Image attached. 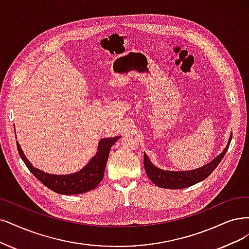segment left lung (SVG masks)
I'll return each instance as SVG.
<instances>
[{
  "label": "left lung",
  "mask_w": 249,
  "mask_h": 249,
  "mask_svg": "<svg viewBox=\"0 0 249 249\" xmlns=\"http://www.w3.org/2000/svg\"><path fill=\"white\" fill-rule=\"evenodd\" d=\"M232 134L230 136V141L223 151L222 154H219L216 158H214L210 163L205 166L190 171H165L160 168H157L152 162L149 160L146 154H143V164L146 174L149 178L155 183L156 186L164 189H185L191 187L195 183L205 179L209 177L222 161L224 156L226 155L229 144L231 142Z\"/></svg>",
  "instance_id": "left-lung-1"
}]
</instances>
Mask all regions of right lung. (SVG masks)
Listing matches in <instances>:
<instances>
[{
  "mask_svg": "<svg viewBox=\"0 0 249 249\" xmlns=\"http://www.w3.org/2000/svg\"><path fill=\"white\" fill-rule=\"evenodd\" d=\"M119 139L120 136L100 140L96 155L89 161L86 166L80 171L68 174V176H55V174L45 173L38 168H35L26 159L18 142L16 143L18 154L26 165V167L43 185L55 193H58V194L75 195L89 192L97 187L104 178L109 150Z\"/></svg>",
  "mask_w": 249,
  "mask_h": 249,
  "instance_id": "right-lung-1",
  "label": "right lung"
}]
</instances>
